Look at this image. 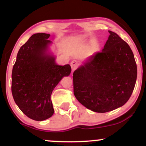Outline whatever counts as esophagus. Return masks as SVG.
Instances as JSON below:
<instances>
[{
    "label": "esophagus",
    "instance_id": "obj_1",
    "mask_svg": "<svg viewBox=\"0 0 146 146\" xmlns=\"http://www.w3.org/2000/svg\"><path fill=\"white\" fill-rule=\"evenodd\" d=\"M71 66L72 68V71H74L79 66V62L78 61H76V60H73L71 62Z\"/></svg>",
    "mask_w": 146,
    "mask_h": 146
}]
</instances>
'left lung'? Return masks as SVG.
<instances>
[{
    "instance_id": "obj_1",
    "label": "left lung",
    "mask_w": 146,
    "mask_h": 146,
    "mask_svg": "<svg viewBox=\"0 0 146 146\" xmlns=\"http://www.w3.org/2000/svg\"><path fill=\"white\" fill-rule=\"evenodd\" d=\"M102 51L90 57L73 73V93L80 103L97 113H107L124 105L137 80L135 57L128 43L116 33Z\"/></svg>"
}]
</instances>
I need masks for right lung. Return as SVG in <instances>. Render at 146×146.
<instances>
[{"mask_svg":"<svg viewBox=\"0 0 146 146\" xmlns=\"http://www.w3.org/2000/svg\"><path fill=\"white\" fill-rule=\"evenodd\" d=\"M50 34L35 33L18 51L11 75V93L18 108L26 116L43 121L54 113L51 95L64 76H68L69 64H56L46 53Z\"/></svg>","mask_w":146,"mask_h":146,"instance_id":"right-lung-1","label":"right lung"}]
</instances>
